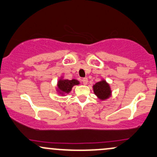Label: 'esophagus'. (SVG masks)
<instances>
[{
  "label": "esophagus",
  "instance_id": "esophagus-1",
  "mask_svg": "<svg viewBox=\"0 0 157 157\" xmlns=\"http://www.w3.org/2000/svg\"><path fill=\"white\" fill-rule=\"evenodd\" d=\"M82 83H83L84 85H87V83H88V78H83L82 80Z\"/></svg>",
  "mask_w": 157,
  "mask_h": 157
}]
</instances>
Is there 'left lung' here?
Returning a JSON list of instances; mask_svg holds the SVG:
<instances>
[{
    "instance_id": "obj_1",
    "label": "left lung",
    "mask_w": 157,
    "mask_h": 157,
    "mask_svg": "<svg viewBox=\"0 0 157 157\" xmlns=\"http://www.w3.org/2000/svg\"><path fill=\"white\" fill-rule=\"evenodd\" d=\"M93 90L95 95L102 100H107L111 95V87L105 80H102L94 85Z\"/></svg>"
}]
</instances>
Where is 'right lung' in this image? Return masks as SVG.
Instances as JSON below:
<instances>
[{
	"instance_id": "add662e5",
	"label": "right lung",
	"mask_w": 157,
	"mask_h": 157,
	"mask_svg": "<svg viewBox=\"0 0 157 157\" xmlns=\"http://www.w3.org/2000/svg\"><path fill=\"white\" fill-rule=\"evenodd\" d=\"M79 84H80V82L77 80H75V79L69 80L60 78L58 80V82H57V91L60 94L63 96V95L67 94L71 91L74 86H76V85Z\"/></svg>"
}]
</instances>
